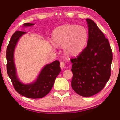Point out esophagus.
<instances>
[{"instance_id": "34e87169", "label": "esophagus", "mask_w": 120, "mask_h": 120, "mask_svg": "<svg viewBox=\"0 0 120 120\" xmlns=\"http://www.w3.org/2000/svg\"><path fill=\"white\" fill-rule=\"evenodd\" d=\"M65 66V63L64 62H60V67L61 69H64Z\"/></svg>"}]
</instances>
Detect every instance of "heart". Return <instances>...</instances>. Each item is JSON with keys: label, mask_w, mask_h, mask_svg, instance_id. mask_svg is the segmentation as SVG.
Listing matches in <instances>:
<instances>
[{"label": "heart", "mask_w": 120, "mask_h": 120, "mask_svg": "<svg viewBox=\"0 0 120 120\" xmlns=\"http://www.w3.org/2000/svg\"><path fill=\"white\" fill-rule=\"evenodd\" d=\"M88 33L85 27L76 25H66L54 30L52 42L57 46H63L66 53L75 55L82 51L86 45Z\"/></svg>", "instance_id": "obj_1"}]
</instances>
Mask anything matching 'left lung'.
<instances>
[{
	"label": "left lung",
	"instance_id": "left-lung-1",
	"mask_svg": "<svg viewBox=\"0 0 120 120\" xmlns=\"http://www.w3.org/2000/svg\"><path fill=\"white\" fill-rule=\"evenodd\" d=\"M87 45L72 58V89L84 97H90L102 90L111 76L113 53L109 42L95 22L87 19Z\"/></svg>",
	"mask_w": 120,
	"mask_h": 120
}]
</instances>
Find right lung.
I'll return each mask as SVG.
<instances>
[{"label":"right lung","mask_w":120,"mask_h":120,"mask_svg":"<svg viewBox=\"0 0 120 120\" xmlns=\"http://www.w3.org/2000/svg\"><path fill=\"white\" fill-rule=\"evenodd\" d=\"M34 24L30 23L23 24L24 26H31ZM25 32L16 31L12 35L7 48V71L14 88L19 94L30 98H40L46 96L53 86L56 77L61 71L60 62L56 60L46 64L42 69L37 79L34 82L24 84L17 77L14 64V49L19 38L25 34Z\"/></svg>","instance_id":"right-lung-1"}]
</instances>
